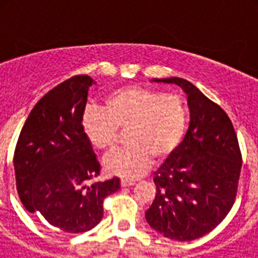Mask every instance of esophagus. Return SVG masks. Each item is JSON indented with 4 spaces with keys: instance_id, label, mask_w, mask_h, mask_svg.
Listing matches in <instances>:
<instances>
[{
    "instance_id": "esophagus-1",
    "label": "esophagus",
    "mask_w": 258,
    "mask_h": 258,
    "mask_svg": "<svg viewBox=\"0 0 258 258\" xmlns=\"http://www.w3.org/2000/svg\"><path fill=\"white\" fill-rule=\"evenodd\" d=\"M134 182L129 181V179H121V186L122 187H129V186H133Z\"/></svg>"
}]
</instances>
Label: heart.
Here are the masks:
<instances>
[{
    "label": "heart",
    "instance_id": "1",
    "mask_svg": "<svg viewBox=\"0 0 258 258\" xmlns=\"http://www.w3.org/2000/svg\"><path fill=\"white\" fill-rule=\"evenodd\" d=\"M188 124V108L174 93L145 86H124L109 93L103 109L88 107L81 126L89 143L99 151L112 149L118 131L126 129L127 146L104 159L109 174L136 179L145 174L154 159L164 161L178 149Z\"/></svg>",
    "mask_w": 258,
    "mask_h": 258
}]
</instances>
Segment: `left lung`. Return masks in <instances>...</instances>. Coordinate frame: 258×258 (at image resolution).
<instances>
[{"instance_id": "obj_1", "label": "left lung", "mask_w": 258, "mask_h": 258, "mask_svg": "<svg viewBox=\"0 0 258 258\" xmlns=\"http://www.w3.org/2000/svg\"><path fill=\"white\" fill-rule=\"evenodd\" d=\"M152 81L183 89L190 125L178 149L155 172L156 195L146 221L166 238L190 241L217 227L234 206L241 169L238 137L226 112L190 81Z\"/></svg>"}]
</instances>
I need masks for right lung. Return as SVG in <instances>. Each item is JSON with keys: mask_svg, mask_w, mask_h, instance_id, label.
I'll use <instances>...</instances> for the list:
<instances>
[{"mask_svg": "<svg viewBox=\"0 0 258 258\" xmlns=\"http://www.w3.org/2000/svg\"><path fill=\"white\" fill-rule=\"evenodd\" d=\"M93 84L92 77L79 75L45 94L23 125L14 152L20 202L56 231L92 230L103 217L104 198L120 188L117 177L95 181L101 164L81 126Z\"/></svg>", "mask_w": 258, "mask_h": 258, "instance_id": "right-lung-1", "label": "right lung"}]
</instances>
